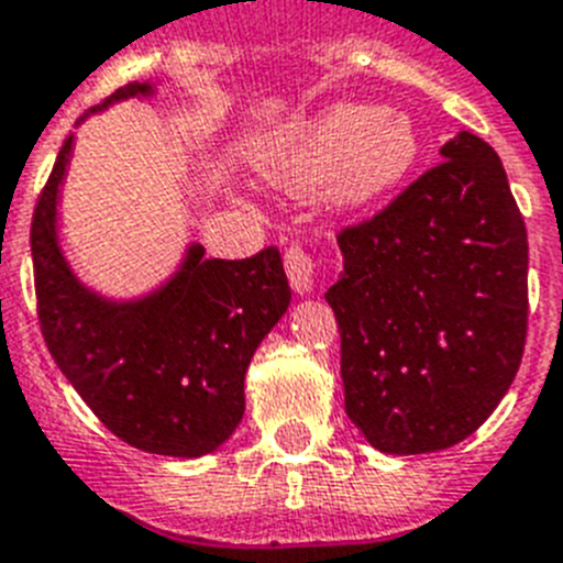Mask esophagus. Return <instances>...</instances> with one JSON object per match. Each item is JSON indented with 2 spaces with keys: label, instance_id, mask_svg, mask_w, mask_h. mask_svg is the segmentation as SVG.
I'll return each instance as SVG.
<instances>
[{
  "label": "esophagus",
  "instance_id": "34e87169",
  "mask_svg": "<svg viewBox=\"0 0 563 563\" xmlns=\"http://www.w3.org/2000/svg\"><path fill=\"white\" fill-rule=\"evenodd\" d=\"M286 275L297 295L306 297L314 291V261L302 249L291 246L286 252Z\"/></svg>",
  "mask_w": 563,
  "mask_h": 563
}]
</instances>
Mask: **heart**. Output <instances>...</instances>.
Listing matches in <instances>:
<instances>
[{
	"label": "heart",
	"instance_id": "obj_1",
	"mask_svg": "<svg viewBox=\"0 0 563 563\" xmlns=\"http://www.w3.org/2000/svg\"><path fill=\"white\" fill-rule=\"evenodd\" d=\"M422 139L408 112L394 107L334 104L257 155L280 187L325 195L340 209H368L408 180Z\"/></svg>",
	"mask_w": 563,
	"mask_h": 563
}]
</instances>
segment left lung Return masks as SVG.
Instances as JSON below:
<instances>
[{
  "label": "left lung",
  "instance_id": "left-lung-1",
  "mask_svg": "<svg viewBox=\"0 0 563 563\" xmlns=\"http://www.w3.org/2000/svg\"><path fill=\"white\" fill-rule=\"evenodd\" d=\"M385 212L336 238L325 300L345 413L376 451L453 448L510 390L527 336V229L496 150L462 133Z\"/></svg>",
  "mask_w": 563,
  "mask_h": 563
}]
</instances>
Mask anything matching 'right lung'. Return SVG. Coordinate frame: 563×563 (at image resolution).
I'll use <instances>...</instances> for the list:
<instances>
[{"label":"right lung","mask_w":563,"mask_h":563,"mask_svg":"<svg viewBox=\"0 0 563 563\" xmlns=\"http://www.w3.org/2000/svg\"><path fill=\"white\" fill-rule=\"evenodd\" d=\"M126 99H155V87H121L78 124ZM73 144L70 133L31 229L47 349L78 397L121 442L158 456H207L241 424L249 363L291 302L280 252L207 261L200 243H187L173 275L155 288L135 297L101 295L73 272L58 234Z\"/></svg>","instance_id":"add662e5"}]
</instances>
